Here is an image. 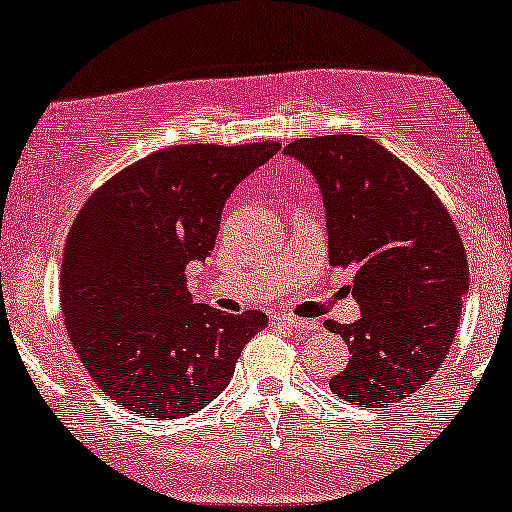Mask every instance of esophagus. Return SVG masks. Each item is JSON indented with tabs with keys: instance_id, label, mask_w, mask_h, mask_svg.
<instances>
[{
	"instance_id": "1",
	"label": "esophagus",
	"mask_w": 512,
	"mask_h": 512,
	"mask_svg": "<svg viewBox=\"0 0 512 512\" xmlns=\"http://www.w3.org/2000/svg\"><path fill=\"white\" fill-rule=\"evenodd\" d=\"M281 324H286L288 329L298 331V334H307V331L315 329V322H307V319H298L293 315H281Z\"/></svg>"
}]
</instances>
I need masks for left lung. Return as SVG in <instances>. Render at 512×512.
Instances as JSON below:
<instances>
[{
    "instance_id": "obj_1",
    "label": "left lung",
    "mask_w": 512,
    "mask_h": 512,
    "mask_svg": "<svg viewBox=\"0 0 512 512\" xmlns=\"http://www.w3.org/2000/svg\"><path fill=\"white\" fill-rule=\"evenodd\" d=\"M319 183L331 267H350L355 324L324 326L348 343L338 398L386 408L420 391L446 360L470 291L463 238L408 164L365 135H319L283 147Z\"/></svg>"
}]
</instances>
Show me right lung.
<instances>
[{
	"instance_id": "1",
	"label": "right lung",
	"mask_w": 512,
	"mask_h": 512,
	"mask_svg": "<svg viewBox=\"0 0 512 512\" xmlns=\"http://www.w3.org/2000/svg\"><path fill=\"white\" fill-rule=\"evenodd\" d=\"M281 150L174 145L88 197L61 262L66 331L90 379L135 415L176 420L229 386L243 346L269 324L193 303L186 267L214 250L233 188Z\"/></svg>"
}]
</instances>
